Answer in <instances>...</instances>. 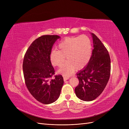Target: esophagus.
I'll return each mask as SVG.
<instances>
[{
    "mask_svg": "<svg viewBox=\"0 0 129 129\" xmlns=\"http://www.w3.org/2000/svg\"><path fill=\"white\" fill-rule=\"evenodd\" d=\"M63 80H64V81H67V80H68L69 79V77L67 76H64H64H63Z\"/></svg>",
    "mask_w": 129,
    "mask_h": 129,
    "instance_id": "obj_1",
    "label": "esophagus"
}]
</instances>
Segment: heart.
Listing matches in <instances>:
<instances>
[{
  "instance_id": "obj_1",
  "label": "heart",
  "mask_w": 129,
  "mask_h": 129,
  "mask_svg": "<svg viewBox=\"0 0 129 129\" xmlns=\"http://www.w3.org/2000/svg\"><path fill=\"white\" fill-rule=\"evenodd\" d=\"M58 50L50 52V60L53 65L61 67L65 57L67 61L59 72L69 75L75 68L79 69L86 66L92 55L91 42L86 36L66 38L58 45Z\"/></svg>"
}]
</instances>
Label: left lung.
<instances>
[{"label": "left lung", "mask_w": 129, "mask_h": 129, "mask_svg": "<svg viewBox=\"0 0 129 129\" xmlns=\"http://www.w3.org/2000/svg\"><path fill=\"white\" fill-rule=\"evenodd\" d=\"M93 49L87 66L77 73L79 84L75 89L76 96L91 101L103 92L110 78L111 60L108 50L94 34L91 33Z\"/></svg>", "instance_id": "left-lung-1"}]
</instances>
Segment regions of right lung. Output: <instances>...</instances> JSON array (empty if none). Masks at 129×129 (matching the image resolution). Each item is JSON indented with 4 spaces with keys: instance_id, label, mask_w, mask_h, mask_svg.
Masks as SVG:
<instances>
[{
    "instance_id": "1",
    "label": "right lung",
    "mask_w": 129,
    "mask_h": 129,
    "mask_svg": "<svg viewBox=\"0 0 129 129\" xmlns=\"http://www.w3.org/2000/svg\"><path fill=\"white\" fill-rule=\"evenodd\" d=\"M59 38L56 35L38 38L27 50L23 61L26 87L35 99L45 104L58 99L64 83L61 75L52 79L55 71L49 57L54 44Z\"/></svg>"
}]
</instances>
